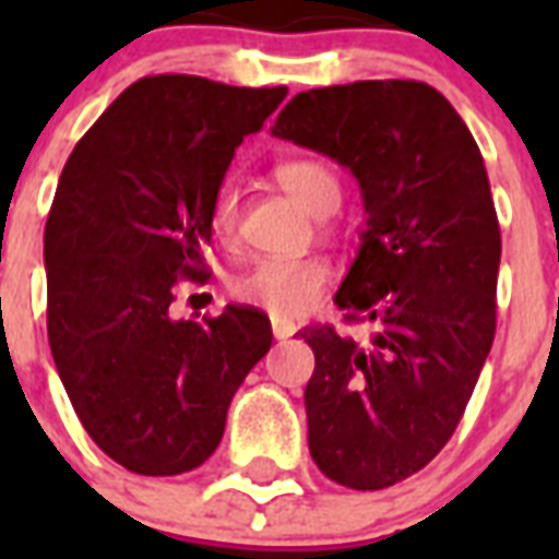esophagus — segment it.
Here are the masks:
<instances>
[{"instance_id": "obj_1", "label": "esophagus", "mask_w": 559, "mask_h": 559, "mask_svg": "<svg viewBox=\"0 0 559 559\" xmlns=\"http://www.w3.org/2000/svg\"><path fill=\"white\" fill-rule=\"evenodd\" d=\"M296 333V324L287 322V319H272V336L275 340H289Z\"/></svg>"}]
</instances>
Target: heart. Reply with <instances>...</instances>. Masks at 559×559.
<instances>
[{
  "label": "heart",
  "instance_id": "b5f03b06",
  "mask_svg": "<svg viewBox=\"0 0 559 559\" xmlns=\"http://www.w3.org/2000/svg\"><path fill=\"white\" fill-rule=\"evenodd\" d=\"M275 179L298 205H305L316 217L340 209V177L324 162H281L275 168ZM237 223H240V197L231 182H223L209 209L211 235L217 237L219 243H228L235 240ZM328 278H331V270L322 258H261L237 272L235 278L228 281V289L243 305L261 307L278 319H296L322 298Z\"/></svg>",
  "mask_w": 559,
  "mask_h": 559
}]
</instances>
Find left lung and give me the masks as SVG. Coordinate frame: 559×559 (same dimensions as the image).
Listing matches in <instances>:
<instances>
[{
  "mask_svg": "<svg viewBox=\"0 0 559 559\" xmlns=\"http://www.w3.org/2000/svg\"><path fill=\"white\" fill-rule=\"evenodd\" d=\"M272 135L336 159L362 191V243L333 301L373 333L316 324L298 336L316 354L305 389L316 467L382 490L443 450L493 345L502 235L485 159L420 81L298 92Z\"/></svg>",
  "mask_w": 559,
  "mask_h": 559,
  "instance_id": "8db88e82",
  "label": "left lung"
}]
</instances>
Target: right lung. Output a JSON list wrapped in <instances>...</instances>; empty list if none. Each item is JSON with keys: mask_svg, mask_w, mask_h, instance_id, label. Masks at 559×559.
Here are the masks:
<instances>
[{"mask_svg": "<svg viewBox=\"0 0 559 559\" xmlns=\"http://www.w3.org/2000/svg\"><path fill=\"white\" fill-rule=\"evenodd\" d=\"M287 86L153 74L127 86L66 162L46 223L48 345L90 438L139 476H179L217 450L228 403L270 350V319L235 307L174 319L205 281L209 209L235 147Z\"/></svg>", "mask_w": 559, "mask_h": 559, "instance_id": "obj_1", "label": "right lung"}]
</instances>
